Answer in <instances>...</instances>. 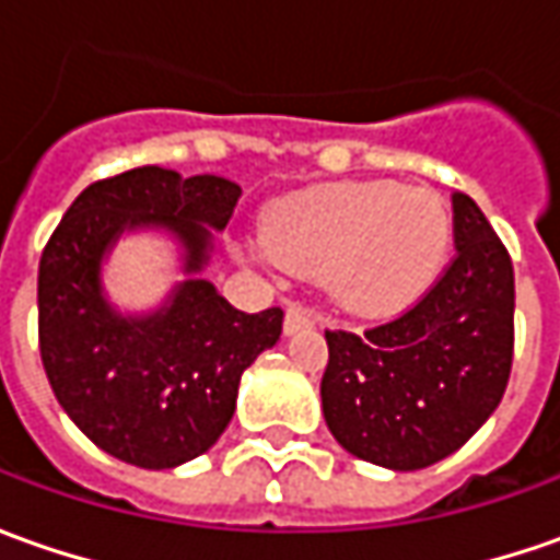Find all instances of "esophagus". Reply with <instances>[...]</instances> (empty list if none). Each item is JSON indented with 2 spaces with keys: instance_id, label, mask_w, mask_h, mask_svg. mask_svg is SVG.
I'll use <instances>...</instances> for the list:
<instances>
[{
  "instance_id": "obj_1",
  "label": "esophagus",
  "mask_w": 560,
  "mask_h": 560,
  "mask_svg": "<svg viewBox=\"0 0 560 560\" xmlns=\"http://www.w3.org/2000/svg\"><path fill=\"white\" fill-rule=\"evenodd\" d=\"M312 312H305V308H299V305H290V308H287V320H283V330H287V334H299V330H305V327H312Z\"/></svg>"
}]
</instances>
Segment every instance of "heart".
Returning a JSON list of instances; mask_svg holds the SVG:
<instances>
[{"label":"heart","instance_id":"b5f03b06","mask_svg":"<svg viewBox=\"0 0 560 560\" xmlns=\"http://www.w3.org/2000/svg\"><path fill=\"white\" fill-rule=\"evenodd\" d=\"M448 243L452 218L436 192L330 184L273 205L248 248L270 270L320 273L346 312L389 314L433 283Z\"/></svg>","mask_w":560,"mask_h":560}]
</instances>
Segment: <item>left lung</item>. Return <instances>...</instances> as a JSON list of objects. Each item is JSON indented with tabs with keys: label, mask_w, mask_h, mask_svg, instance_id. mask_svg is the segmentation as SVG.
Listing matches in <instances>:
<instances>
[{
	"label": "left lung",
	"mask_w": 560,
	"mask_h": 560,
	"mask_svg": "<svg viewBox=\"0 0 560 560\" xmlns=\"http://www.w3.org/2000/svg\"><path fill=\"white\" fill-rule=\"evenodd\" d=\"M455 258L418 305L368 330H327L324 420L361 462L420 470L470 440L505 396L514 268L492 224L452 196Z\"/></svg>",
	"instance_id": "obj_1"
}]
</instances>
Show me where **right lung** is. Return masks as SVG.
I'll return each instance as SVG.
<instances>
[{
    "label": "right lung",
    "mask_w": 560,
    "mask_h": 560,
    "mask_svg": "<svg viewBox=\"0 0 560 560\" xmlns=\"http://www.w3.org/2000/svg\"><path fill=\"white\" fill-rule=\"evenodd\" d=\"M243 189L180 177L159 164L90 184L39 258V355L58 405L118 462L171 470L221 440L240 376L283 334V312L233 308L199 273L211 230H224ZM127 229H167L187 280L162 310L120 315L104 299L101 261Z\"/></svg>",
    "instance_id": "obj_1"
}]
</instances>
